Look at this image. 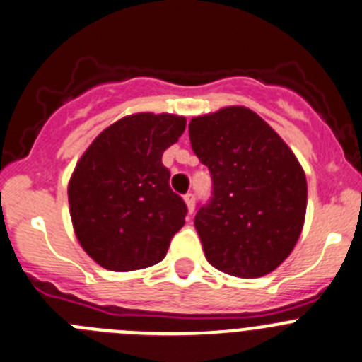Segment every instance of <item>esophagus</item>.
Here are the masks:
<instances>
[{
    "label": "esophagus",
    "mask_w": 362,
    "mask_h": 362,
    "mask_svg": "<svg viewBox=\"0 0 362 362\" xmlns=\"http://www.w3.org/2000/svg\"><path fill=\"white\" fill-rule=\"evenodd\" d=\"M185 202H187V206H188V213H194L195 195L194 194H187V195H185Z\"/></svg>",
    "instance_id": "1"
}]
</instances>
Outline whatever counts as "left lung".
<instances>
[{
    "instance_id": "1",
    "label": "left lung",
    "mask_w": 362,
    "mask_h": 362,
    "mask_svg": "<svg viewBox=\"0 0 362 362\" xmlns=\"http://www.w3.org/2000/svg\"><path fill=\"white\" fill-rule=\"evenodd\" d=\"M188 133L213 183L194 218L206 259L235 277L270 274L290 256L304 226L308 183L300 163L243 106L195 117Z\"/></svg>"
}]
</instances>
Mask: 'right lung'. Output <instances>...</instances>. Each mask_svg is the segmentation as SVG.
<instances>
[{
    "mask_svg": "<svg viewBox=\"0 0 362 362\" xmlns=\"http://www.w3.org/2000/svg\"><path fill=\"white\" fill-rule=\"evenodd\" d=\"M187 119L135 113L90 144L69 183L74 233L103 268L132 272L160 263L185 226L188 208L168 185L161 163L183 135Z\"/></svg>",
    "mask_w": 362,
    "mask_h": 362,
    "instance_id": "right-lung-1",
    "label": "right lung"
}]
</instances>
